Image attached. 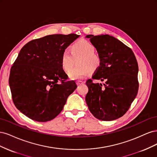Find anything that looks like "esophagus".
<instances>
[{"mask_svg": "<svg viewBox=\"0 0 157 157\" xmlns=\"http://www.w3.org/2000/svg\"><path fill=\"white\" fill-rule=\"evenodd\" d=\"M84 82L83 81H81V80H78V81H77V86H79V85H81L82 84H84Z\"/></svg>", "mask_w": 157, "mask_h": 157, "instance_id": "1", "label": "esophagus"}]
</instances>
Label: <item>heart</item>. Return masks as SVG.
<instances>
[{
	"label": "heart",
	"mask_w": 157,
	"mask_h": 157,
	"mask_svg": "<svg viewBox=\"0 0 157 157\" xmlns=\"http://www.w3.org/2000/svg\"><path fill=\"white\" fill-rule=\"evenodd\" d=\"M95 46L86 40L75 42L70 47V52L65 51L61 56V67L66 73L73 70L77 60L78 67L69 74L71 79L82 78L90 73L96 71L101 65V58L95 53Z\"/></svg>",
	"instance_id": "obj_1"
}]
</instances>
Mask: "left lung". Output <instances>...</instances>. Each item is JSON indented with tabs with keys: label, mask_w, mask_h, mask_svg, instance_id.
I'll return each instance as SVG.
<instances>
[{
	"label": "left lung",
	"mask_w": 157,
	"mask_h": 157,
	"mask_svg": "<svg viewBox=\"0 0 157 157\" xmlns=\"http://www.w3.org/2000/svg\"><path fill=\"white\" fill-rule=\"evenodd\" d=\"M101 58L99 68L87 80L86 101L90 111L98 119L111 121L122 117L129 109L138 92V65L132 50L109 35H88Z\"/></svg>",
	"instance_id": "1"
}]
</instances>
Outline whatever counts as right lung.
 <instances>
[{"mask_svg": "<svg viewBox=\"0 0 157 157\" xmlns=\"http://www.w3.org/2000/svg\"><path fill=\"white\" fill-rule=\"evenodd\" d=\"M79 35L57 34L33 40L21 49L11 67L9 84L14 105L38 122L54 119L77 86L67 81L61 56Z\"/></svg>", "mask_w": 157, "mask_h": 157, "instance_id": "right-lung-1", "label": "right lung"}]
</instances>
